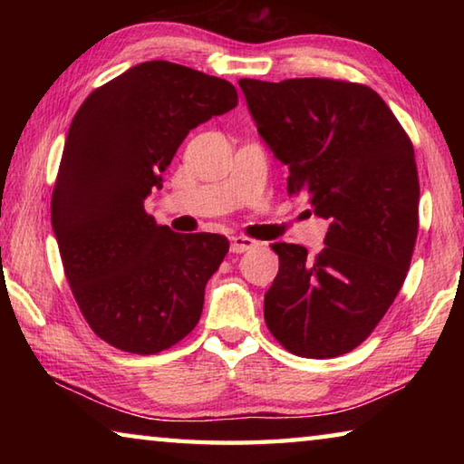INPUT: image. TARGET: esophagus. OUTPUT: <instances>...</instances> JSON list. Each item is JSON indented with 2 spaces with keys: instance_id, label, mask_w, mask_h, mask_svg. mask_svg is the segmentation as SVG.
Returning a JSON list of instances; mask_svg holds the SVG:
<instances>
[{
  "instance_id": "obj_1",
  "label": "esophagus",
  "mask_w": 464,
  "mask_h": 464,
  "mask_svg": "<svg viewBox=\"0 0 464 464\" xmlns=\"http://www.w3.org/2000/svg\"><path fill=\"white\" fill-rule=\"evenodd\" d=\"M251 247H256L254 239L243 237V235H235V237H231V251H233V254H243V251H247Z\"/></svg>"
}]
</instances>
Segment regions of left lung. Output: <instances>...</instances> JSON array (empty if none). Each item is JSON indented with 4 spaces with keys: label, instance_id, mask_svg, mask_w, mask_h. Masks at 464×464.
I'll return each instance as SVG.
<instances>
[{
    "label": "left lung",
    "instance_id": "8db88e82",
    "mask_svg": "<svg viewBox=\"0 0 464 464\" xmlns=\"http://www.w3.org/2000/svg\"><path fill=\"white\" fill-rule=\"evenodd\" d=\"M257 132L288 166V194L329 218L317 256L272 243L280 268L264 296L270 334L303 358L362 343L401 290L418 239L420 179L411 139L362 83L239 80Z\"/></svg>",
    "mask_w": 464,
    "mask_h": 464
}]
</instances>
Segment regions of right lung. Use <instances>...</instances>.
<instances>
[{
	"instance_id": "right-lung-1",
	"label": "right lung",
	"mask_w": 464,
	"mask_h": 464,
	"mask_svg": "<svg viewBox=\"0 0 464 464\" xmlns=\"http://www.w3.org/2000/svg\"><path fill=\"white\" fill-rule=\"evenodd\" d=\"M235 106L227 80L147 61L93 90L73 116L51 221L82 315L114 348L157 354L198 324L229 241L169 231L143 202L188 132Z\"/></svg>"
}]
</instances>
